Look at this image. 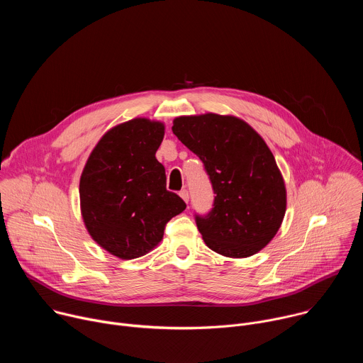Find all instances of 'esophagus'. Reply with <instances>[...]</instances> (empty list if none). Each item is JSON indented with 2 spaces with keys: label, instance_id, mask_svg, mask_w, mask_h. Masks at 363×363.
Masks as SVG:
<instances>
[{
  "label": "esophagus",
  "instance_id": "esophagus-1",
  "mask_svg": "<svg viewBox=\"0 0 363 363\" xmlns=\"http://www.w3.org/2000/svg\"><path fill=\"white\" fill-rule=\"evenodd\" d=\"M179 196L188 203V201H189V192H188V189H182V191L179 192Z\"/></svg>",
  "mask_w": 363,
  "mask_h": 363
}]
</instances>
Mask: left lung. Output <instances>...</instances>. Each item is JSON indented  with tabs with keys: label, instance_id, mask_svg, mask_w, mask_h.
I'll return each mask as SVG.
<instances>
[{
	"label": "left lung",
	"instance_id": "8db88e82",
	"mask_svg": "<svg viewBox=\"0 0 363 363\" xmlns=\"http://www.w3.org/2000/svg\"><path fill=\"white\" fill-rule=\"evenodd\" d=\"M172 132L202 161L216 194L213 208L195 214L213 251L233 258L264 248L286 213V186L272 150L250 125L234 116H181Z\"/></svg>",
	"mask_w": 363,
	"mask_h": 363
}]
</instances>
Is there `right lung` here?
<instances>
[{"label":"right lung","instance_id":"right-lung-1","mask_svg":"<svg viewBox=\"0 0 363 363\" xmlns=\"http://www.w3.org/2000/svg\"><path fill=\"white\" fill-rule=\"evenodd\" d=\"M165 128L133 119L111 129L94 146L80 178V206L91 238L130 260L157 245L167 223L186 203L167 189L164 165L155 158Z\"/></svg>","mask_w":363,"mask_h":363}]
</instances>
